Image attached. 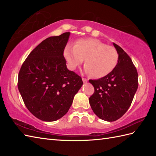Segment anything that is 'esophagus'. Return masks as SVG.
Returning a JSON list of instances; mask_svg holds the SVG:
<instances>
[{
    "label": "esophagus",
    "instance_id": "1",
    "mask_svg": "<svg viewBox=\"0 0 156 156\" xmlns=\"http://www.w3.org/2000/svg\"><path fill=\"white\" fill-rule=\"evenodd\" d=\"M82 81H83L84 82H87L88 81V79L85 78H82Z\"/></svg>",
    "mask_w": 156,
    "mask_h": 156
}]
</instances>
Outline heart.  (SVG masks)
Segmentation results:
<instances>
[{"mask_svg": "<svg viewBox=\"0 0 156 156\" xmlns=\"http://www.w3.org/2000/svg\"><path fill=\"white\" fill-rule=\"evenodd\" d=\"M64 55L68 68L75 70L84 61V70L93 77L108 75L117 66L119 55L116 49L97 39H79L73 46L68 45Z\"/></svg>", "mask_w": 156, "mask_h": 156, "instance_id": "b5f03b06", "label": "heart"}]
</instances>
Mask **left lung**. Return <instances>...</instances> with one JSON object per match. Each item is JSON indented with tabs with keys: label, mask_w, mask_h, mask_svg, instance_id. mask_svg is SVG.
Listing matches in <instances>:
<instances>
[{
	"label": "left lung",
	"mask_w": 156,
	"mask_h": 156,
	"mask_svg": "<svg viewBox=\"0 0 156 156\" xmlns=\"http://www.w3.org/2000/svg\"><path fill=\"white\" fill-rule=\"evenodd\" d=\"M119 55L117 66L110 74L90 80L94 92L89 98L95 115L102 120L115 121L127 111L138 88V74L131 58L113 43Z\"/></svg>",
	"instance_id": "1"
}]
</instances>
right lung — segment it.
I'll use <instances>...</instances> for the list:
<instances>
[{"instance_id": "obj_1", "label": "right lung", "mask_w": 156, "mask_h": 156, "mask_svg": "<svg viewBox=\"0 0 156 156\" xmlns=\"http://www.w3.org/2000/svg\"><path fill=\"white\" fill-rule=\"evenodd\" d=\"M70 33L43 41L23 62L18 88L23 102L35 117L54 121L67 113L83 82L66 67L64 50Z\"/></svg>"}]
</instances>
